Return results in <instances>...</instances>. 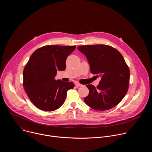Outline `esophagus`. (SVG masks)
Listing matches in <instances>:
<instances>
[{"instance_id": "obj_1", "label": "esophagus", "mask_w": 152, "mask_h": 152, "mask_svg": "<svg viewBox=\"0 0 152 152\" xmlns=\"http://www.w3.org/2000/svg\"><path fill=\"white\" fill-rule=\"evenodd\" d=\"M75 85H76V86H83V85L80 84V83H79L78 82H75Z\"/></svg>"}]
</instances>
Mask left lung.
Returning a JSON list of instances; mask_svg holds the SVG:
<instances>
[{"mask_svg":"<svg viewBox=\"0 0 152 152\" xmlns=\"http://www.w3.org/2000/svg\"><path fill=\"white\" fill-rule=\"evenodd\" d=\"M77 49L87 58L91 73L102 76L97 87L86 85L90 93L84 102L95 110L111 109L122 100L129 87L130 71L122 55L104 45L80 46Z\"/></svg>","mask_w":152,"mask_h":152,"instance_id":"left-lung-1","label":"left lung"}]
</instances>
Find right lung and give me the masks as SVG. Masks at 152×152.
Wrapping results in <instances>:
<instances>
[{
	"instance_id": "obj_1",
	"label": "right lung",
	"mask_w": 152,
	"mask_h": 152,
	"mask_svg": "<svg viewBox=\"0 0 152 152\" xmlns=\"http://www.w3.org/2000/svg\"><path fill=\"white\" fill-rule=\"evenodd\" d=\"M76 46H45L37 49L31 56L23 70V86L31 101L38 109L55 111L66 100L67 92L73 89L72 82L56 80L57 70L66 67L67 56Z\"/></svg>"
}]
</instances>
